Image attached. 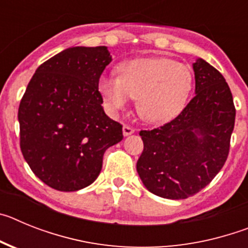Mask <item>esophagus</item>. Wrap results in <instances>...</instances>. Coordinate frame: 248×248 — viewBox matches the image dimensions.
<instances>
[{
  "instance_id": "obj_1",
  "label": "esophagus",
  "mask_w": 248,
  "mask_h": 248,
  "mask_svg": "<svg viewBox=\"0 0 248 248\" xmlns=\"http://www.w3.org/2000/svg\"><path fill=\"white\" fill-rule=\"evenodd\" d=\"M134 128L130 125H124L123 126V134H124V137H128V135H131L133 133H134Z\"/></svg>"
}]
</instances>
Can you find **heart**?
Returning <instances> with one entry per match:
<instances>
[{
    "label": "heart",
    "instance_id": "1",
    "mask_svg": "<svg viewBox=\"0 0 248 248\" xmlns=\"http://www.w3.org/2000/svg\"><path fill=\"white\" fill-rule=\"evenodd\" d=\"M192 88L190 68L174 59L138 58L118 65V77H102L98 89L110 113L137 98L144 120L161 124L174 119L185 107Z\"/></svg>",
    "mask_w": 248,
    "mask_h": 248
}]
</instances>
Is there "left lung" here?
<instances>
[{
	"instance_id": "obj_1",
	"label": "left lung",
	"mask_w": 248,
	"mask_h": 248,
	"mask_svg": "<svg viewBox=\"0 0 248 248\" xmlns=\"http://www.w3.org/2000/svg\"><path fill=\"white\" fill-rule=\"evenodd\" d=\"M195 97L176 118L140 130L144 150L137 170L146 189L180 200L209 185L226 163L236 109L222 74L199 59L194 63Z\"/></svg>"
}]
</instances>
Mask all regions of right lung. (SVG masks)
Returning <instances> with one entry per match:
<instances>
[{"label":"right lung","mask_w":248,"mask_h":248,"mask_svg":"<svg viewBox=\"0 0 248 248\" xmlns=\"http://www.w3.org/2000/svg\"><path fill=\"white\" fill-rule=\"evenodd\" d=\"M107 47H72L37 68L18 108L19 146L31 170L59 191H77L99 175L103 155L123 139L104 113L98 82Z\"/></svg>","instance_id":"add662e5"}]
</instances>
